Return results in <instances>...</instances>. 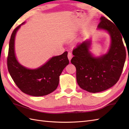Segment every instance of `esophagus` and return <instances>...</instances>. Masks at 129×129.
Here are the masks:
<instances>
[{"label":"esophagus","instance_id":"esophagus-1","mask_svg":"<svg viewBox=\"0 0 129 129\" xmlns=\"http://www.w3.org/2000/svg\"><path fill=\"white\" fill-rule=\"evenodd\" d=\"M72 56H73L72 53H71V52H69L68 54V59H69V61H70L71 60V59H72Z\"/></svg>","mask_w":129,"mask_h":129}]
</instances>
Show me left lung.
I'll return each instance as SVG.
<instances>
[{
  "instance_id": "obj_1",
  "label": "left lung",
  "mask_w": 129,
  "mask_h": 129,
  "mask_svg": "<svg viewBox=\"0 0 129 129\" xmlns=\"http://www.w3.org/2000/svg\"><path fill=\"white\" fill-rule=\"evenodd\" d=\"M97 29L106 31L110 38V46L105 54L95 56L90 49L91 38L85 40L73 51L71 62L76 69V80L81 89L92 93L104 91L115 84L121 76L126 59L121 33L104 16Z\"/></svg>"
}]
</instances>
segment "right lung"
Returning <instances> with one entry per match:
<instances>
[{
	"mask_svg": "<svg viewBox=\"0 0 129 129\" xmlns=\"http://www.w3.org/2000/svg\"><path fill=\"white\" fill-rule=\"evenodd\" d=\"M23 23L14 30L9 42L7 59L9 73L21 91L33 96H42L50 94L57 88L59 76L69 64L68 52L53 56L44 64L36 69H29L19 63L15 52L16 34Z\"/></svg>",
	"mask_w": 129,
	"mask_h": 129,
	"instance_id": "right-lung-1",
	"label": "right lung"
}]
</instances>
